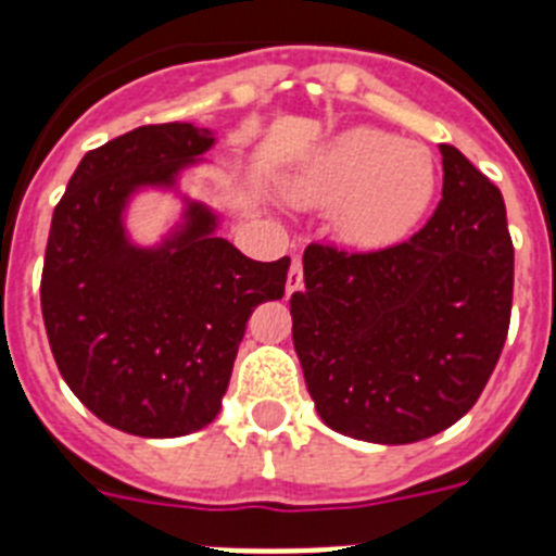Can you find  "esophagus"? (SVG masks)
Masks as SVG:
<instances>
[{
	"instance_id": "esophagus-1",
	"label": "esophagus",
	"mask_w": 556,
	"mask_h": 556,
	"mask_svg": "<svg viewBox=\"0 0 556 556\" xmlns=\"http://www.w3.org/2000/svg\"><path fill=\"white\" fill-rule=\"evenodd\" d=\"M298 289H303V264L301 258L294 255L292 267H289V278H287V294H294Z\"/></svg>"
}]
</instances>
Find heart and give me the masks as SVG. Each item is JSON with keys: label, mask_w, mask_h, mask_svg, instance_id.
Here are the masks:
<instances>
[{"label": "heart", "mask_w": 556, "mask_h": 556, "mask_svg": "<svg viewBox=\"0 0 556 556\" xmlns=\"http://www.w3.org/2000/svg\"><path fill=\"white\" fill-rule=\"evenodd\" d=\"M434 189L431 152L376 127L337 132L287 180L294 205L331 208L333 233L353 250H384L406 239Z\"/></svg>", "instance_id": "obj_1"}]
</instances>
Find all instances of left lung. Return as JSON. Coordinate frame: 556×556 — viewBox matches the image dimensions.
<instances>
[{
  "instance_id": "8db88e82",
  "label": "left lung",
  "mask_w": 556,
  "mask_h": 556,
  "mask_svg": "<svg viewBox=\"0 0 556 556\" xmlns=\"http://www.w3.org/2000/svg\"><path fill=\"white\" fill-rule=\"evenodd\" d=\"M443 200L409 242L376 253L308 244L292 294V342L323 424L406 445L440 434L479 401L513 312L507 208L456 147Z\"/></svg>"
}]
</instances>
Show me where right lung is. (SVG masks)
I'll return each mask as SVG.
<instances>
[{"label": "right lung", "mask_w": 556, "mask_h": 556, "mask_svg": "<svg viewBox=\"0 0 556 556\" xmlns=\"http://www.w3.org/2000/svg\"><path fill=\"white\" fill-rule=\"evenodd\" d=\"M214 130L144 125L86 152L55 205L41 275L49 348L68 390L102 424L184 437L219 415L233 358L258 303L281 301L289 255L253 262L217 233L219 214L185 200L159 245L126 233L144 188L180 193Z\"/></svg>", "instance_id": "add662e5"}]
</instances>
